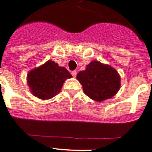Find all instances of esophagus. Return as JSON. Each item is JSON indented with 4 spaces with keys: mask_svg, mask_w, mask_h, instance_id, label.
Segmentation results:
<instances>
[{
    "mask_svg": "<svg viewBox=\"0 0 152 152\" xmlns=\"http://www.w3.org/2000/svg\"><path fill=\"white\" fill-rule=\"evenodd\" d=\"M71 74H72V76H73V77L75 78V77H76V74H77V73H76V70H73V71H72Z\"/></svg>",
    "mask_w": 152,
    "mask_h": 152,
    "instance_id": "34e87169",
    "label": "esophagus"
}]
</instances>
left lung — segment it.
I'll return each mask as SVG.
<instances>
[{"mask_svg": "<svg viewBox=\"0 0 152 152\" xmlns=\"http://www.w3.org/2000/svg\"><path fill=\"white\" fill-rule=\"evenodd\" d=\"M76 79L91 99L102 102L116 95L121 86L120 76L116 69L99 61H92L85 70L78 73Z\"/></svg>", "mask_w": 152, "mask_h": 152, "instance_id": "obj_1", "label": "left lung"}]
</instances>
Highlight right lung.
Wrapping results in <instances>:
<instances>
[{"instance_id": "1", "label": "right lung", "mask_w": 152, "mask_h": 152, "mask_svg": "<svg viewBox=\"0 0 152 152\" xmlns=\"http://www.w3.org/2000/svg\"><path fill=\"white\" fill-rule=\"evenodd\" d=\"M72 75L65 67L52 60L32 69L28 73L26 82L30 92L40 99H50L61 91L66 79Z\"/></svg>"}]
</instances>
